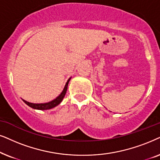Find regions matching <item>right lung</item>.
Returning <instances> with one entry per match:
<instances>
[{"instance_id": "add662e5", "label": "right lung", "mask_w": 160, "mask_h": 160, "mask_svg": "<svg viewBox=\"0 0 160 160\" xmlns=\"http://www.w3.org/2000/svg\"><path fill=\"white\" fill-rule=\"evenodd\" d=\"M70 79H71V78H70L69 80H67V83H66V85H65L64 88H63V90L62 92L61 93V94L59 95L58 97L55 98V99H53L52 101L47 102V103H40V104L31 103V102H28L25 101V100H24V99H22L23 102H24L27 105H28L29 107L33 108V109H37V110H44L51 109V108H53L56 107L57 105H58L59 104H60L61 102H62L63 97H65V94H66V93H67V91L68 84H69V82Z\"/></svg>"}]
</instances>
